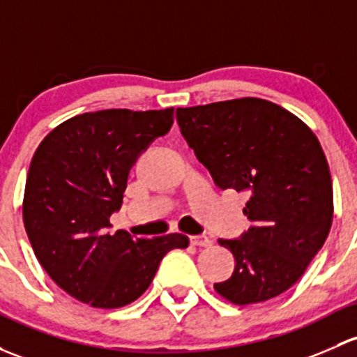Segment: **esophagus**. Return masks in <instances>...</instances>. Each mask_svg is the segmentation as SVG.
<instances>
[{
    "mask_svg": "<svg viewBox=\"0 0 357 357\" xmlns=\"http://www.w3.org/2000/svg\"><path fill=\"white\" fill-rule=\"evenodd\" d=\"M190 241H191V245H193V246H210V245H212V239L207 238V236H204V234L191 236Z\"/></svg>",
    "mask_w": 357,
    "mask_h": 357,
    "instance_id": "obj_1",
    "label": "esophagus"
}]
</instances>
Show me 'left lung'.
I'll return each instance as SVG.
<instances>
[{
    "label": "left lung",
    "mask_w": 357,
    "mask_h": 357,
    "mask_svg": "<svg viewBox=\"0 0 357 357\" xmlns=\"http://www.w3.org/2000/svg\"><path fill=\"white\" fill-rule=\"evenodd\" d=\"M176 119L220 190L246 191L251 227L219 239L234 255L217 294L238 306L294 286L327 239L333 217L330 169L317 135L298 116L257 97L178 107Z\"/></svg>",
    "instance_id": "obj_1"
}]
</instances>
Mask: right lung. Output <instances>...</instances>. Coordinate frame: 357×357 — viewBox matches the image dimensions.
<instances>
[{
	"instance_id": "1",
	"label": "right lung",
	"mask_w": 357,
	"mask_h": 357,
	"mask_svg": "<svg viewBox=\"0 0 357 357\" xmlns=\"http://www.w3.org/2000/svg\"><path fill=\"white\" fill-rule=\"evenodd\" d=\"M172 121L174 107L84 112L37 147L22 207L25 231L39 264L71 298L104 310L130 305L167 251L188 248V236L178 232L152 239L107 232L131 166Z\"/></svg>"
}]
</instances>
